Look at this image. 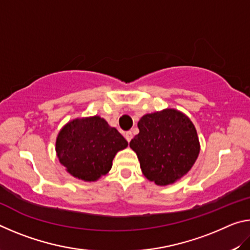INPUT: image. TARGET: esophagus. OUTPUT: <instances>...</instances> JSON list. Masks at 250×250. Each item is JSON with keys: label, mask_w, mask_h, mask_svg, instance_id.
<instances>
[{"label": "esophagus", "mask_w": 250, "mask_h": 250, "mask_svg": "<svg viewBox=\"0 0 250 250\" xmlns=\"http://www.w3.org/2000/svg\"><path fill=\"white\" fill-rule=\"evenodd\" d=\"M125 137L126 139V141L130 142L131 139H132V132H131V131H128V132L125 133Z\"/></svg>", "instance_id": "obj_1"}]
</instances>
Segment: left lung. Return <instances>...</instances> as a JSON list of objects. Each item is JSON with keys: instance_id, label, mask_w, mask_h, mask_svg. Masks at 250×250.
Masks as SVG:
<instances>
[{"instance_id": "obj_1", "label": "left lung", "mask_w": 250, "mask_h": 250, "mask_svg": "<svg viewBox=\"0 0 250 250\" xmlns=\"http://www.w3.org/2000/svg\"><path fill=\"white\" fill-rule=\"evenodd\" d=\"M130 142L143 175L156 185L174 184L188 173L201 150L195 125L183 112L167 108L146 113Z\"/></svg>"}]
</instances>
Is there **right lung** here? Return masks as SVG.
<instances>
[{"label":"right lung","instance_id":"add662e5","mask_svg":"<svg viewBox=\"0 0 250 250\" xmlns=\"http://www.w3.org/2000/svg\"><path fill=\"white\" fill-rule=\"evenodd\" d=\"M128 142L100 116L76 118L57 134L56 155L70 175L96 182L111 170L112 160Z\"/></svg>","mask_w":250,"mask_h":250}]
</instances>
